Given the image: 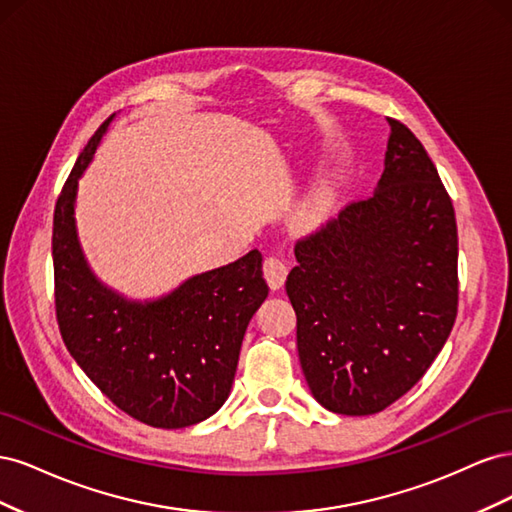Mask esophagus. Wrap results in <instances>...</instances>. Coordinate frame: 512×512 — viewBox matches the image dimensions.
<instances>
[{
    "label": "esophagus",
    "instance_id": "obj_1",
    "mask_svg": "<svg viewBox=\"0 0 512 512\" xmlns=\"http://www.w3.org/2000/svg\"><path fill=\"white\" fill-rule=\"evenodd\" d=\"M262 271H265V280H267V284H269L273 290L284 286L286 275H288V267H286V262H284L282 258L269 256V258L265 260V267H262Z\"/></svg>",
    "mask_w": 512,
    "mask_h": 512
}]
</instances>
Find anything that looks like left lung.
I'll list each match as a JSON object with an SVG mask.
<instances>
[{"label":"left lung","mask_w":512,"mask_h":512,"mask_svg":"<svg viewBox=\"0 0 512 512\" xmlns=\"http://www.w3.org/2000/svg\"><path fill=\"white\" fill-rule=\"evenodd\" d=\"M369 198L294 245L286 292L309 391L337 414L391 406L425 376L457 318V222L438 168L397 119Z\"/></svg>","instance_id":"8db88e82"}]
</instances>
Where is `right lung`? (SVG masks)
<instances>
[{
    "label": "right lung",
    "mask_w": 512,
    "mask_h": 512,
    "mask_svg": "<svg viewBox=\"0 0 512 512\" xmlns=\"http://www.w3.org/2000/svg\"><path fill=\"white\" fill-rule=\"evenodd\" d=\"M113 115L91 136L53 215L59 333L87 378L136 421L179 429L205 421L230 395L241 342L267 299L262 254L200 273L158 301H128L87 267L74 224L79 177Z\"/></svg>",
    "instance_id": "obj_1"
}]
</instances>
